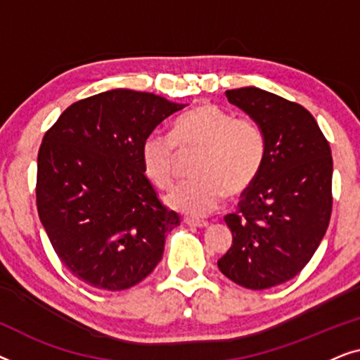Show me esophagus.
<instances>
[{
  "label": "esophagus",
  "mask_w": 360,
  "mask_h": 360,
  "mask_svg": "<svg viewBox=\"0 0 360 360\" xmlns=\"http://www.w3.org/2000/svg\"><path fill=\"white\" fill-rule=\"evenodd\" d=\"M184 223L191 226V228H206V226H208V221L198 219V218H190V216L184 218Z\"/></svg>",
  "instance_id": "1"
}]
</instances>
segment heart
Masks as SVG:
<instances>
[{"label":"heart","instance_id":"heart-1","mask_svg":"<svg viewBox=\"0 0 360 360\" xmlns=\"http://www.w3.org/2000/svg\"><path fill=\"white\" fill-rule=\"evenodd\" d=\"M176 147L181 152L200 150L193 165L196 179L167 195V205L198 216L218 208L226 193L239 196L252 186L264 167L267 139L250 117H236L203 103L176 117L170 136L150 132L142 141V172L157 188L169 190L174 185Z\"/></svg>","mask_w":360,"mask_h":360}]
</instances>
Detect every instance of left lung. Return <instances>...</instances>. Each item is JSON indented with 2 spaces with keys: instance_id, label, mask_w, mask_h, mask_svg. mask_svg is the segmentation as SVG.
Wrapping results in <instances>:
<instances>
[{
  "instance_id": "8db88e82",
  "label": "left lung",
  "mask_w": 360,
  "mask_h": 360,
  "mask_svg": "<svg viewBox=\"0 0 360 360\" xmlns=\"http://www.w3.org/2000/svg\"><path fill=\"white\" fill-rule=\"evenodd\" d=\"M264 129L267 154L238 211L233 245L218 260L229 280L265 290L293 278L316 252L333 208V157L311 112L255 86L226 91Z\"/></svg>"
}]
</instances>
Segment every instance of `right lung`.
Listing matches in <instances>:
<instances>
[{"label": "right lung", "instance_id": "1", "mask_svg": "<svg viewBox=\"0 0 360 360\" xmlns=\"http://www.w3.org/2000/svg\"><path fill=\"white\" fill-rule=\"evenodd\" d=\"M186 105L116 90L73 103L44 136L37 155L41 223L62 264L101 290L144 280L180 224L142 172L146 136Z\"/></svg>", "mask_w": 360, "mask_h": 360}]
</instances>
